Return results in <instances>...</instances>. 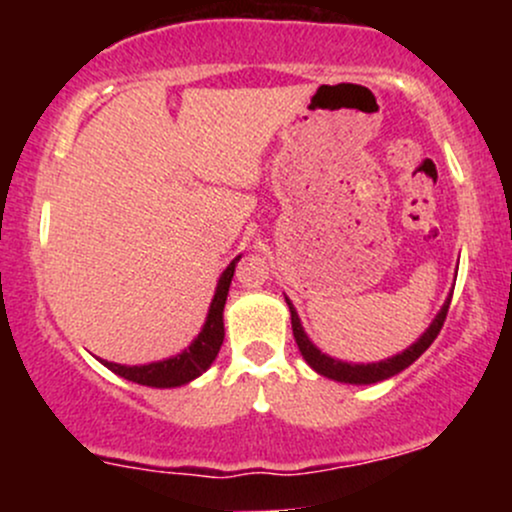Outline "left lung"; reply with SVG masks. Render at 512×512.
Wrapping results in <instances>:
<instances>
[{
    "mask_svg": "<svg viewBox=\"0 0 512 512\" xmlns=\"http://www.w3.org/2000/svg\"><path fill=\"white\" fill-rule=\"evenodd\" d=\"M450 301H452V293L448 298H445L443 308H440V313L433 317L431 327L421 334L419 339H416L414 344L409 346V349H404L402 354L392 356V358H385V361H378V363H346V361H339V358H332L327 354H322L317 346L310 342L308 334H305L303 325H301V317H298L296 308H293V303L286 298V303H289V310H291V327H293V337H296V344L298 349H301V354L305 361H308V366L315 370V373L325 375V378L330 380H337V383H349V385H370V383H380V380H387L392 378V375L402 373L404 368H409L411 363L416 361L428 346L433 344V339L438 337L440 327H443L445 322V315H448V308H450Z\"/></svg>",
    "mask_w": 512,
    "mask_h": 512,
    "instance_id": "left-lung-1",
    "label": "left lung"
}]
</instances>
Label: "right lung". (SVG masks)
Masks as SVG:
<instances>
[{"instance_id": "right-lung-1", "label": "right lung", "mask_w": 512, "mask_h": 512, "mask_svg": "<svg viewBox=\"0 0 512 512\" xmlns=\"http://www.w3.org/2000/svg\"><path fill=\"white\" fill-rule=\"evenodd\" d=\"M238 260L240 255L223 269L219 284H216L214 301L209 305L207 322H204L202 332L197 334L195 342L187 346L182 354L163 358V361L156 363H146V366H122V363L101 361L103 366L113 370L120 378L146 387H180L199 378L214 363V358L219 356L223 344V305H226V296L228 289H231V279L233 272H236Z\"/></svg>"}]
</instances>
